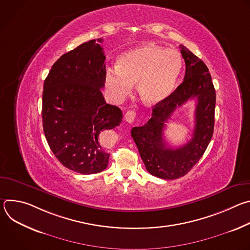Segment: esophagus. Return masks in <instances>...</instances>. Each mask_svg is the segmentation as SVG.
<instances>
[{
    "instance_id": "1",
    "label": "esophagus",
    "mask_w": 250,
    "mask_h": 250,
    "mask_svg": "<svg viewBox=\"0 0 250 250\" xmlns=\"http://www.w3.org/2000/svg\"><path fill=\"white\" fill-rule=\"evenodd\" d=\"M135 117H136V113H135L134 111H132V110L127 111V112L125 113V121H126L127 123H129V124H132V123L134 122Z\"/></svg>"
}]
</instances>
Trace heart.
Instances as JSON below:
<instances>
[{
	"label": "heart",
	"mask_w": 250,
	"mask_h": 250,
	"mask_svg": "<svg viewBox=\"0 0 250 250\" xmlns=\"http://www.w3.org/2000/svg\"><path fill=\"white\" fill-rule=\"evenodd\" d=\"M181 70L182 58L177 51L144 44L123 53L117 68L106 69L104 85L109 95L121 102L137 83L140 100L147 105H156L174 92Z\"/></svg>",
	"instance_id": "b5f03b06"
}]
</instances>
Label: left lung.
I'll use <instances>...</instances> for the list:
<instances>
[{
    "instance_id": "obj_1",
    "label": "left lung",
    "mask_w": 250,
    "mask_h": 250,
    "mask_svg": "<svg viewBox=\"0 0 250 250\" xmlns=\"http://www.w3.org/2000/svg\"><path fill=\"white\" fill-rule=\"evenodd\" d=\"M186 71L183 82L161 104L154 105L150 120L131 129L146 170L161 179L173 180L186 175L206 151L215 125L216 91L206 64L188 48L180 45ZM196 98L195 127L186 145L172 149L163 137L165 123L178 106Z\"/></svg>"
}]
</instances>
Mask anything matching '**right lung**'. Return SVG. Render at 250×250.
<instances>
[{
  "mask_svg": "<svg viewBox=\"0 0 250 250\" xmlns=\"http://www.w3.org/2000/svg\"><path fill=\"white\" fill-rule=\"evenodd\" d=\"M92 40L63 54L51 67L42 94V125L48 146L66 168L95 174L108 166L102 133L120 125L123 113L106 104L105 56Z\"/></svg>",
  "mask_w": 250,
  "mask_h": 250,
  "instance_id": "right-lung-1",
  "label": "right lung"
}]
</instances>
